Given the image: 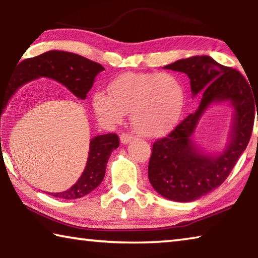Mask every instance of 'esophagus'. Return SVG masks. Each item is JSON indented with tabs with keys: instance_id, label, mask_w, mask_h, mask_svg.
Segmentation results:
<instances>
[{
	"instance_id": "1",
	"label": "esophagus",
	"mask_w": 258,
	"mask_h": 258,
	"mask_svg": "<svg viewBox=\"0 0 258 258\" xmlns=\"http://www.w3.org/2000/svg\"><path fill=\"white\" fill-rule=\"evenodd\" d=\"M133 135L130 134V133H121L120 135V141L123 145H127L128 142H131L133 140Z\"/></svg>"
}]
</instances>
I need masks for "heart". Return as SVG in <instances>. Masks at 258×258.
I'll list each match as a JSON object with an SVG mask.
<instances>
[{"instance_id":"1","label":"heart","mask_w":258,"mask_h":258,"mask_svg":"<svg viewBox=\"0 0 258 258\" xmlns=\"http://www.w3.org/2000/svg\"><path fill=\"white\" fill-rule=\"evenodd\" d=\"M109 93L93 95V109L100 119L115 124L132 112L135 132L157 137L173 127L184 103L180 81L168 73H127L115 78Z\"/></svg>"}]
</instances>
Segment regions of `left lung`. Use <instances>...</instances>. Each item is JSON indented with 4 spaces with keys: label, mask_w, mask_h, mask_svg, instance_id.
Masks as SVG:
<instances>
[{
    "label": "left lung",
    "mask_w": 258,
    "mask_h": 258,
    "mask_svg": "<svg viewBox=\"0 0 258 258\" xmlns=\"http://www.w3.org/2000/svg\"><path fill=\"white\" fill-rule=\"evenodd\" d=\"M164 68L186 74L194 97L203 93V98L197 110L167 137L154 142L148 176L163 197L187 203L216 189L229 176L250 140L258 100L240 72L220 64L208 55L177 60ZM221 101H230L235 107L230 142L220 156L203 155L190 135L209 104Z\"/></svg>",
    "instance_id": "1"
}]
</instances>
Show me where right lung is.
I'll list each match as a JSON object with an SVG mask.
<instances>
[{"label":"right lung","mask_w":258,"mask_h":258,"mask_svg":"<svg viewBox=\"0 0 258 258\" xmlns=\"http://www.w3.org/2000/svg\"><path fill=\"white\" fill-rule=\"evenodd\" d=\"M104 71L101 64L71 52L49 51L34 58L25 59L18 64L16 75L0 93V121L3 109L16 91L26 83L38 77H49L61 83L77 98L85 99L92 89L94 78ZM1 146V138H0ZM119 146V138L115 133L98 135L90 142V152L85 169L71 189L49 194L61 199H77L89 195L102 182L111 152Z\"/></svg>","instance_id":"right-lung-1"}]
</instances>
